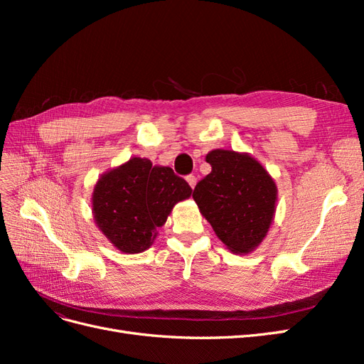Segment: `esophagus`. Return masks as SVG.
<instances>
[{
  "instance_id": "esophagus-1",
  "label": "esophagus",
  "mask_w": 364,
  "mask_h": 364,
  "mask_svg": "<svg viewBox=\"0 0 364 364\" xmlns=\"http://www.w3.org/2000/svg\"><path fill=\"white\" fill-rule=\"evenodd\" d=\"M186 182H188V183H190V186H191V188H194V186H196V183H197V178H196V176L190 174V176H186Z\"/></svg>"
}]
</instances>
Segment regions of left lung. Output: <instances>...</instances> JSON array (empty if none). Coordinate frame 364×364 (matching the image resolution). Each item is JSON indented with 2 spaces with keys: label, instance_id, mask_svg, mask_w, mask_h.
<instances>
[{
  "label": "left lung",
  "instance_id": "left-lung-1",
  "mask_svg": "<svg viewBox=\"0 0 364 364\" xmlns=\"http://www.w3.org/2000/svg\"><path fill=\"white\" fill-rule=\"evenodd\" d=\"M206 162L213 170L196 185L193 199L230 252L249 253L269 232L277 185L247 153L215 149Z\"/></svg>",
  "mask_w": 364,
  "mask_h": 364
}]
</instances>
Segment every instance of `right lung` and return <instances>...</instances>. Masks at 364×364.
<instances>
[{
	"instance_id": "obj_1",
	"label": "right lung",
	"mask_w": 364,
	"mask_h": 364,
	"mask_svg": "<svg viewBox=\"0 0 364 364\" xmlns=\"http://www.w3.org/2000/svg\"><path fill=\"white\" fill-rule=\"evenodd\" d=\"M193 190L170 167L132 158L106 171L92 193V214L98 229L121 252L149 249L171 213Z\"/></svg>"
}]
</instances>
